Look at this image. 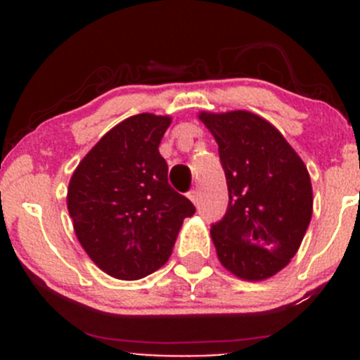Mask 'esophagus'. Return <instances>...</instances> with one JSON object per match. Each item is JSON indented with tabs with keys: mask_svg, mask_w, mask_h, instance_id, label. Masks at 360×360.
Instances as JSON below:
<instances>
[{
	"mask_svg": "<svg viewBox=\"0 0 360 360\" xmlns=\"http://www.w3.org/2000/svg\"><path fill=\"white\" fill-rule=\"evenodd\" d=\"M188 198H190L193 203H198V198H200V193H198V190H191L190 193H188Z\"/></svg>",
	"mask_w": 360,
	"mask_h": 360,
	"instance_id": "1",
	"label": "esophagus"
}]
</instances>
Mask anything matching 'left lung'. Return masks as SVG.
<instances>
[{
	"label": "left lung",
	"instance_id": "8db88e82",
	"mask_svg": "<svg viewBox=\"0 0 360 360\" xmlns=\"http://www.w3.org/2000/svg\"><path fill=\"white\" fill-rule=\"evenodd\" d=\"M219 146L226 214L210 226L221 264L244 281L288 266L314 210L310 174L281 132L249 111L198 115Z\"/></svg>",
	"mask_w": 360,
	"mask_h": 360
}]
</instances>
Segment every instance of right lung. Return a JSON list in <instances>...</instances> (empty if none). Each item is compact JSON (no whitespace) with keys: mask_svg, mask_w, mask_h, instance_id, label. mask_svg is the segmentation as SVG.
Here are the masks:
<instances>
[{"mask_svg":"<svg viewBox=\"0 0 360 360\" xmlns=\"http://www.w3.org/2000/svg\"><path fill=\"white\" fill-rule=\"evenodd\" d=\"M170 116L141 112L101 137L72 172L68 210L90 259L120 281L167 263L195 205L174 191L158 146Z\"/></svg>","mask_w":360,"mask_h":360,"instance_id":"right-lung-1","label":"right lung"}]
</instances>
